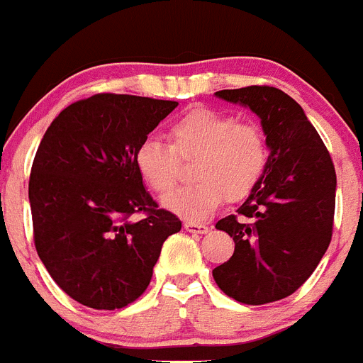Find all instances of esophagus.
<instances>
[{
    "label": "esophagus",
    "instance_id": "1",
    "mask_svg": "<svg viewBox=\"0 0 363 363\" xmlns=\"http://www.w3.org/2000/svg\"><path fill=\"white\" fill-rule=\"evenodd\" d=\"M185 230L194 234H207L209 233V227L201 225V223H194V221H185Z\"/></svg>",
    "mask_w": 363,
    "mask_h": 363
}]
</instances>
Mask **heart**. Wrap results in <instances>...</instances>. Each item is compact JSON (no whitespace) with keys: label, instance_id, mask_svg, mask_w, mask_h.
I'll return each instance as SVG.
<instances>
[{"label":"heart","instance_id":"heart-1","mask_svg":"<svg viewBox=\"0 0 363 363\" xmlns=\"http://www.w3.org/2000/svg\"><path fill=\"white\" fill-rule=\"evenodd\" d=\"M171 145L145 138L136 149V169L154 192L176 184L179 158L194 160V184L163 198V207L192 221L209 218L223 201L243 200L259 184L269 163L265 133L255 123H240L229 112L198 107L169 127Z\"/></svg>","mask_w":363,"mask_h":363}]
</instances>
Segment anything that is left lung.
Returning <instances> with one entry per match:
<instances>
[{
    "label": "left lung",
    "mask_w": 363,
    "mask_h": 363,
    "mask_svg": "<svg viewBox=\"0 0 363 363\" xmlns=\"http://www.w3.org/2000/svg\"><path fill=\"white\" fill-rule=\"evenodd\" d=\"M216 96L255 112L271 154L238 216L216 223L234 240V255L213 277L236 301L271 303L301 287L331 243L335 165L303 108L280 89L251 85Z\"/></svg>",
    "instance_id": "1"
}]
</instances>
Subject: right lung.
<instances>
[{
    "label": "right lung",
    "mask_w": 363,
    "mask_h": 363,
    "mask_svg": "<svg viewBox=\"0 0 363 363\" xmlns=\"http://www.w3.org/2000/svg\"><path fill=\"white\" fill-rule=\"evenodd\" d=\"M178 101L96 94L57 114L28 179L34 243L72 300L114 311L145 293L162 245L182 229L150 198L136 169L138 145ZM133 213H143L140 222Z\"/></svg>",
    "instance_id": "right-lung-1"
}]
</instances>
